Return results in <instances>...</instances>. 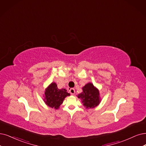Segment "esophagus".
<instances>
[{"label":"esophagus","mask_w":146,"mask_h":146,"mask_svg":"<svg viewBox=\"0 0 146 146\" xmlns=\"http://www.w3.org/2000/svg\"><path fill=\"white\" fill-rule=\"evenodd\" d=\"M70 93L71 94H74L75 93V90L74 88H70Z\"/></svg>","instance_id":"esophagus-1"}]
</instances>
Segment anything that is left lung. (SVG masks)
Segmentation results:
<instances>
[{
	"instance_id": "8db88e82",
	"label": "left lung",
	"mask_w": 146,
	"mask_h": 146,
	"mask_svg": "<svg viewBox=\"0 0 146 146\" xmlns=\"http://www.w3.org/2000/svg\"><path fill=\"white\" fill-rule=\"evenodd\" d=\"M83 91L78 95L81 99L86 108H91L98 106L100 103L99 91L91 83L85 85L82 88Z\"/></svg>"
}]
</instances>
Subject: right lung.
<instances>
[{"instance_id": "add662e5", "label": "right lung", "mask_w": 146, "mask_h": 146, "mask_svg": "<svg viewBox=\"0 0 146 146\" xmlns=\"http://www.w3.org/2000/svg\"><path fill=\"white\" fill-rule=\"evenodd\" d=\"M68 96H70V93L66 89H58L57 85L53 82L46 90L44 102L48 106L57 110Z\"/></svg>"}]
</instances>
